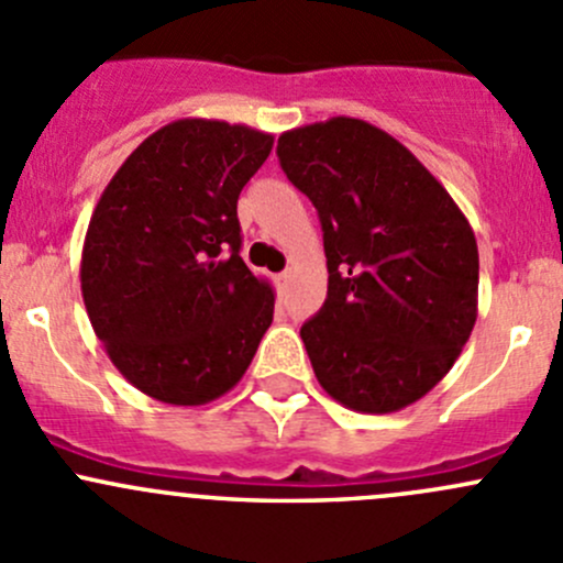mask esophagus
I'll list each match as a JSON object with an SVG mask.
<instances>
[{
  "label": "esophagus",
  "mask_w": 563,
  "mask_h": 563,
  "mask_svg": "<svg viewBox=\"0 0 563 563\" xmlns=\"http://www.w3.org/2000/svg\"><path fill=\"white\" fill-rule=\"evenodd\" d=\"M288 283H291V272H280V275H277V286H280V288H286L288 286Z\"/></svg>",
  "instance_id": "34e87169"
}]
</instances>
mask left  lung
I'll use <instances>...</instances> for the list:
<instances>
[{
  "mask_svg": "<svg viewBox=\"0 0 563 563\" xmlns=\"http://www.w3.org/2000/svg\"><path fill=\"white\" fill-rule=\"evenodd\" d=\"M277 157L323 231L327 302L299 332L318 384L351 411L411 406L452 371L476 323L468 220L400 141L362 119L288 130Z\"/></svg>",
  "mask_w": 563,
  "mask_h": 563,
  "instance_id": "8db88e82",
  "label": "left lung"
}]
</instances>
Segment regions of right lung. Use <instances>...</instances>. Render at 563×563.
<instances>
[{
  "label": "right lung",
  "instance_id": "obj_1",
  "mask_svg": "<svg viewBox=\"0 0 563 563\" xmlns=\"http://www.w3.org/2000/svg\"><path fill=\"white\" fill-rule=\"evenodd\" d=\"M272 144L247 124L176 119L135 146L95 207L84 305L108 360L155 400H218L269 329L275 291L242 261L236 201Z\"/></svg>",
  "mask_w": 563,
  "mask_h": 563
}]
</instances>
